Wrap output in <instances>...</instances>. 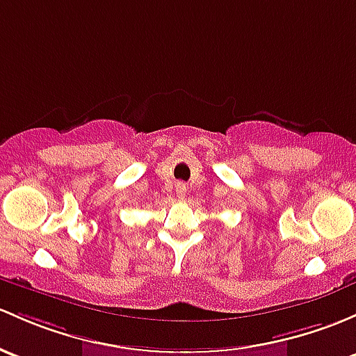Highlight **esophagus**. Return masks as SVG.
Listing matches in <instances>:
<instances>
[{"instance_id":"obj_1","label":"esophagus","mask_w":356,"mask_h":356,"mask_svg":"<svg viewBox=\"0 0 356 356\" xmlns=\"http://www.w3.org/2000/svg\"><path fill=\"white\" fill-rule=\"evenodd\" d=\"M177 196L181 197V200H184V196H186V184H182V182H179L177 184Z\"/></svg>"}]
</instances>
